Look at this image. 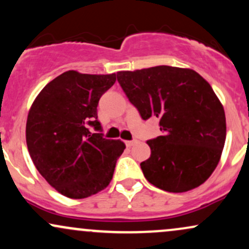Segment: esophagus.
<instances>
[{
	"label": "esophagus",
	"mask_w": 249,
	"mask_h": 249,
	"mask_svg": "<svg viewBox=\"0 0 249 249\" xmlns=\"http://www.w3.org/2000/svg\"><path fill=\"white\" fill-rule=\"evenodd\" d=\"M136 142H137V141H127V142H125V144H126L127 147H131V146H133Z\"/></svg>",
	"instance_id": "obj_1"
}]
</instances>
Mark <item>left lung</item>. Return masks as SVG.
<instances>
[{"label":"left lung","instance_id":"obj_1","mask_svg":"<svg viewBox=\"0 0 249 249\" xmlns=\"http://www.w3.org/2000/svg\"><path fill=\"white\" fill-rule=\"evenodd\" d=\"M117 79L144 121L159 118L162 136L147 141L151 156L141 162L147 181L173 193L204 184L226 141L224 107L208 82L168 65L119 71Z\"/></svg>","mask_w":249,"mask_h":249}]
</instances>
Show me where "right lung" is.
<instances>
[{"mask_svg":"<svg viewBox=\"0 0 249 249\" xmlns=\"http://www.w3.org/2000/svg\"><path fill=\"white\" fill-rule=\"evenodd\" d=\"M116 73L89 75L69 70L48 83L31 105L25 138L41 176L63 196L83 199L110 184L125 150L104 138L97 107L115 84Z\"/></svg>","mask_w":249,"mask_h":249,"instance_id":"add662e5","label":"right lung"}]
</instances>
